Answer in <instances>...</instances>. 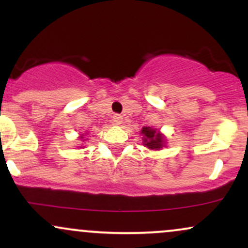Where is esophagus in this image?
I'll return each instance as SVG.
<instances>
[{
    "label": "esophagus",
    "mask_w": 248,
    "mask_h": 248,
    "mask_svg": "<svg viewBox=\"0 0 248 248\" xmlns=\"http://www.w3.org/2000/svg\"><path fill=\"white\" fill-rule=\"evenodd\" d=\"M113 122H114L115 124H122V116L115 114L113 116Z\"/></svg>",
    "instance_id": "1"
}]
</instances>
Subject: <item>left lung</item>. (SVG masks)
<instances>
[{"mask_svg":"<svg viewBox=\"0 0 248 248\" xmlns=\"http://www.w3.org/2000/svg\"><path fill=\"white\" fill-rule=\"evenodd\" d=\"M142 144L152 150H161L166 147V136L160 130L152 127H143L141 129Z\"/></svg>","mask_w":248,"mask_h":248,"instance_id":"8db88e82","label":"left lung"}]
</instances>
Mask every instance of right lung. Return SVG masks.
<instances>
[{
    "instance_id": "right-lung-1",
    "label": "right lung",
    "mask_w": 248,
    "mask_h": 248,
    "mask_svg": "<svg viewBox=\"0 0 248 248\" xmlns=\"http://www.w3.org/2000/svg\"><path fill=\"white\" fill-rule=\"evenodd\" d=\"M86 134H87V133H86ZM79 139H80L81 141H86V139H85V135H84V134H81V135L79 136ZM80 148H81V147H80Z\"/></svg>"
}]
</instances>
